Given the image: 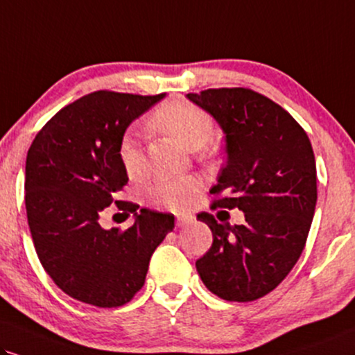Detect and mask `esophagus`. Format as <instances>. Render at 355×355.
<instances>
[{
	"instance_id": "34e87169",
	"label": "esophagus",
	"mask_w": 355,
	"mask_h": 355,
	"mask_svg": "<svg viewBox=\"0 0 355 355\" xmlns=\"http://www.w3.org/2000/svg\"><path fill=\"white\" fill-rule=\"evenodd\" d=\"M194 222V217L192 216H178L176 217V225L178 227H184V225H189Z\"/></svg>"
}]
</instances>
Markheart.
Listing matches in <instances>:
<instances>
[{"instance_id": "b5f03b06", "label": "heart", "mask_w": 355, "mask_h": 355, "mask_svg": "<svg viewBox=\"0 0 355 355\" xmlns=\"http://www.w3.org/2000/svg\"><path fill=\"white\" fill-rule=\"evenodd\" d=\"M153 128L174 138L189 150H199L214 137L211 115L199 105L184 98L166 100L153 112L150 118ZM118 157L126 176L133 181L146 174V157L139 146L137 135L126 131L118 144ZM202 184L192 176L157 179L146 191L148 202L168 211H184L199 198Z\"/></svg>"}]
</instances>
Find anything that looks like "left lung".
<instances>
[{
  "label": "left lung",
  "instance_id": "8db88e82",
  "mask_svg": "<svg viewBox=\"0 0 355 355\" xmlns=\"http://www.w3.org/2000/svg\"><path fill=\"white\" fill-rule=\"evenodd\" d=\"M187 98L225 133L227 163L211 209L245 214L243 225L198 214L214 240L196 268L218 298L255 301L286 278L306 245L318 199L311 141L290 113L252 89H207Z\"/></svg>",
  "mask_w": 355,
  "mask_h": 355
}]
</instances>
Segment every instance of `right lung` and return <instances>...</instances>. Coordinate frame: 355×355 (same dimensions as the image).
Listing matches in <instances>:
<instances>
[{
	"mask_svg": "<svg viewBox=\"0 0 355 355\" xmlns=\"http://www.w3.org/2000/svg\"><path fill=\"white\" fill-rule=\"evenodd\" d=\"M159 95L98 90L69 103L42 126L26 157V212L44 270L71 298L118 308L141 290L153 252L174 229L173 214L116 200L128 182L118 144ZM115 203L135 224L99 225Z\"/></svg>",
	"mask_w": 355,
	"mask_h": 355,
	"instance_id": "1",
	"label": "right lung"
}]
</instances>
